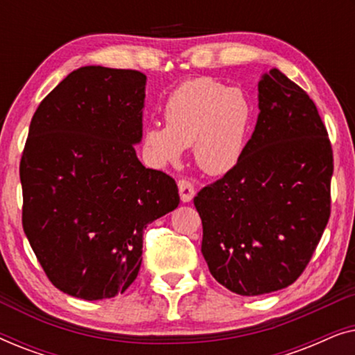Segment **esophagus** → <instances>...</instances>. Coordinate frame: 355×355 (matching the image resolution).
Returning a JSON list of instances; mask_svg holds the SVG:
<instances>
[{
  "label": "esophagus",
  "instance_id": "34e87169",
  "mask_svg": "<svg viewBox=\"0 0 355 355\" xmlns=\"http://www.w3.org/2000/svg\"><path fill=\"white\" fill-rule=\"evenodd\" d=\"M178 187H179V196H181V200L184 203L191 202L193 196H196V189H193L192 182L187 181V179H181V181L178 182Z\"/></svg>",
  "mask_w": 355,
  "mask_h": 355
}]
</instances>
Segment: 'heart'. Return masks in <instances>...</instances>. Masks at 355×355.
Here are the masks:
<instances>
[{
  "instance_id": "obj_1",
  "label": "heart",
  "mask_w": 355,
  "mask_h": 355,
  "mask_svg": "<svg viewBox=\"0 0 355 355\" xmlns=\"http://www.w3.org/2000/svg\"><path fill=\"white\" fill-rule=\"evenodd\" d=\"M164 124L144 130L145 152L159 166L174 164L191 147L203 173L225 176L244 158L255 110L241 89L211 77H198L176 87L164 103Z\"/></svg>"
}]
</instances>
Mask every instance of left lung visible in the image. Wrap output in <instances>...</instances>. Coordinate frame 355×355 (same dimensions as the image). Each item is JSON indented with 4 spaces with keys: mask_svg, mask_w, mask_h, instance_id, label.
<instances>
[{
    "mask_svg": "<svg viewBox=\"0 0 355 355\" xmlns=\"http://www.w3.org/2000/svg\"><path fill=\"white\" fill-rule=\"evenodd\" d=\"M259 110L239 166L193 198L203 259L239 295L293 284L331 211L333 150L317 106L275 67L259 82Z\"/></svg>",
    "mask_w": 355,
    "mask_h": 355,
    "instance_id": "left-lung-1",
    "label": "left lung"
}]
</instances>
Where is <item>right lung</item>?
<instances>
[{"label": "right lung", "instance_id": "obj_1", "mask_svg": "<svg viewBox=\"0 0 355 355\" xmlns=\"http://www.w3.org/2000/svg\"><path fill=\"white\" fill-rule=\"evenodd\" d=\"M147 76L85 66L33 114L21 159L22 226L53 286L85 300L123 294L142 263L150 223L179 205L176 181L145 168Z\"/></svg>", "mask_w": 355, "mask_h": 355}]
</instances>
